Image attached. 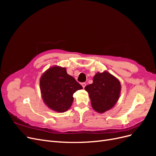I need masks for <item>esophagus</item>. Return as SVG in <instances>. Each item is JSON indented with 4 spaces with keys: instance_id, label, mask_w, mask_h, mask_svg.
<instances>
[{
    "instance_id": "esophagus-1",
    "label": "esophagus",
    "mask_w": 156,
    "mask_h": 156,
    "mask_svg": "<svg viewBox=\"0 0 156 156\" xmlns=\"http://www.w3.org/2000/svg\"><path fill=\"white\" fill-rule=\"evenodd\" d=\"M81 85H82L83 88H84V87H86V83H81Z\"/></svg>"
}]
</instances>
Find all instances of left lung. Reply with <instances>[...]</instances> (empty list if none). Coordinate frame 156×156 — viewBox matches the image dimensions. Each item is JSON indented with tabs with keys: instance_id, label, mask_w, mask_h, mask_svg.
Returning a JSON list of instances; mask_svg holds the SVG:
<instances>
[{
	"instance_id": "left-lung-1",
	"label": "left lung",
	"mask_w": 156,
	"mask_h": 156,
	"mask_svg": "<svg viewBox=\"0 0 156 156\" xmlns=\"http://www.w3.org/2000/svg\"><path fill=\"white\" fill-rule=\"evenodd\" d=\"M84 89L88 93L94 110L103 113L115 105L120 98L121 84L119 80L107 71L98 72L93 78V83Z\"/></svg>"
}]
</instances>
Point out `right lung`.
Masks as SVG:
<instances>
[{
  "label": "right lung",
  "mask_w": 156,
  "mask_h": 156,
  "mask_svg": "<svg viewBox=\"0 0 156 156\" xmlns=\"http://www.w3.org/2000/svg\"><path fill=\"white\" fill-rule=\"evenodd\" d=\"M40 91L45 104L58 112L68 111L73 101V94L83 88L75 79L68 75L66 68L54 66L41 75Z\"/></svg>",
  "instance_id": "1"
}]
</instances>
